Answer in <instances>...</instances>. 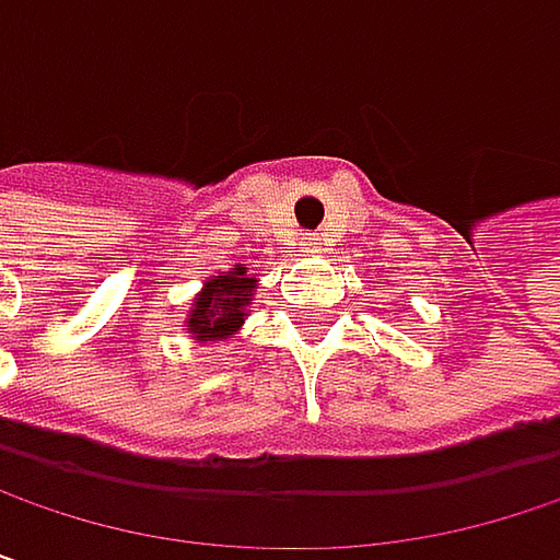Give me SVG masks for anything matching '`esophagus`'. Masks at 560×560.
<instances>
[{
  "instance_id": "obj_1",
  "label": "esophagus",
  "mask_w": 560,
  "mask_h": 560,
  "mask_svg": "<svg viewBox=\"0 0 560 560\" xmlns=\"http://www.w3.org/2000/svg\"><path fill=\"white\" fill-rule=\"evenodd\" d=\"M301 240H304L301 246H304V249H311V253H317V249L324 246V240H320V233H304Z\"/></svg>"
}]
</instances>
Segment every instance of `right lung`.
I'll return each mask as SVG.
<instances>
[{
    "mask_svg": "<svg viewBox=\"0 0 560 560\" xmlns=\"http://www.w3.org/2000/svg\"><path fill=\"white\" fill-rule=\"evenodd\" d=\"M253 291H256V279H249L243 266L207 279L203 291L194 298V307L184 320L187 334L200 343L226 340L230 334H236L243 327L246 311L253 304Z\"/></svg>",
    "mask_w": 560,
    "mask_h": 560,
    "instance_id": "right-lung-1",
    "label": "right lung"
}]
</instances>
